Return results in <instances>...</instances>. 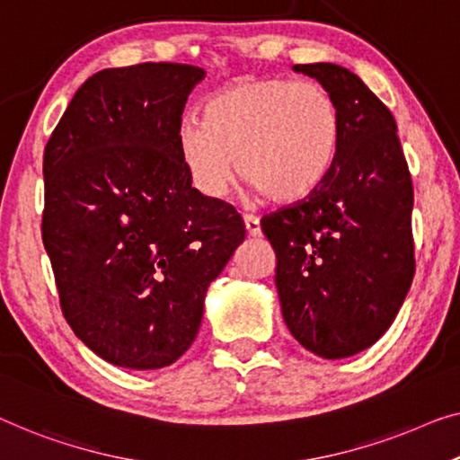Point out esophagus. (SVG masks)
<instances>
[{
  "label": "esophagus",
  "mask_w": 460,
  "mask_h": 460,
  "mask_svg": "<svg viewBox=\"0 0 460 460\" xmlns=\"http://www.w3.org/2000/svg\"><path fill=\"white\" fill-rule=\"evenodd\" d=\"M243 223H245V231H248V235H252V237L262 235V227H260V218L258 217L245 215Z\"/></svg>",
  "instance_id": "esophagus-1"
}]
</instances>
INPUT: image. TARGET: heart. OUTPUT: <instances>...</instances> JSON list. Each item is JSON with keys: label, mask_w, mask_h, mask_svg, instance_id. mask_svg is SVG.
<instances>
[{"label": "heart", "mask_w": 460, "mask_h": 460, "mask_svg": "<svg viewBox=\"0 0 460 460\" xmlns=\"http://www.w3.org/2000/svg\"><path fill=\"white\" fill-rule=\"evenodd\" d=\"M341 118L316 82L245 78L215 94L207 121L183 118L177 148L190 180L221 198L235 171L272 202L304 200L320 188L337 156Z\"/></svg>", "instance_id": "obj_1"}]
</instances>
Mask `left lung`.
I'll list each match as a JSON object with an SVG mask.
<instances>
[{
  "label": "left lung",
  "mask_w": 460,
  "mask_h": 460,
  "mask_svg": "<svg viewBox=\"0 0 460 460\" xmlns=\"http://www.w3.org/2000/svg\"><path fill=\"white\" fill-rule=\"evenodd\" d=\"M337 102V156L316 191L262 217L280 312L307 351L341 359L374 345L415 274L413 183L388 107L334 64L296 66Z\"/></svg>",
  "instance_id": "1"
}]
</instances>
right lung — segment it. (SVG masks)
<instances>
[{
  "label": "right lung",
  "instance_id": "obj_1",
  "mask_svg": "<svg viewBox=\"0 0 460 460\" xmlns=\"http://www.w3.org/2000/svg\"><path fill=\"white\" fill-rule=\"evenodd\" d=\"M204 70L136 64L78 88L43 156V243L64 318L109 363L159 369L194 342L204 296L245 237L183 167L177 128Z\"/></svg>",
  "mask_w": 460,
  "mask_h": 460
}]
</instances>
